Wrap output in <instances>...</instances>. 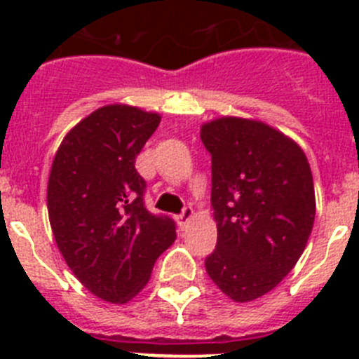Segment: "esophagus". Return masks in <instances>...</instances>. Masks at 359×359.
<instances>
[{
  "label": "esophagus",
  "mask_w": 359,
  "mask_h": 359,
  "mask_svg": "<svg viewBox=\"0 0 359 359\" xmlns=\"http://www.w3.org/2000/svg\"><path fill=\"white\" fill-rule=\"evenodd\" d=\"M192 217H194V210H192V207H185L182 214L177 215V223H180V226L182 228H187V224L192 221Z\"/></svg>",
  "instance_id": "esophagus-1"
}]
</instances>
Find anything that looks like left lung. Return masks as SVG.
Wrapping results in <instances>:
<instances>
[{
	"instance_id": "1",
	"label": "left lung",
	"mask_w": 359,
	"mask_h": 359,
	"mask_svg": "<svg viewBox=\"0 0 359 359\" xmlns=\"http://www.w3.org/2000/svg\"><path fill=\"white\" fill-rule=\"evenodd\" d=\"M212 156L217 244L205 268L233 302L269 293L306 250L316 214L309 161L261 120L221 116L201 126Z\"/></svg>"
}]
</instances>
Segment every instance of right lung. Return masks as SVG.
<instances>
[{"label": "right lung", "mask_w": 359, "mask_h": 359, "mask_svg": "<svg viewBox=\"0 0 359 359\" xmlns=\"http://www.w3.org/2000/svg\"><path fill=\"white\" fill-rule=\"evenodd\" d=\"M160 120L128 104L98 107L69 129L52 161L46 203L57 248L82 286L111 304L140 293L176 241L172 219L144 207L135 169Z\"/></svg>", "instance_id": "obj_1"}]
</instances>
